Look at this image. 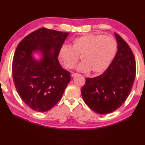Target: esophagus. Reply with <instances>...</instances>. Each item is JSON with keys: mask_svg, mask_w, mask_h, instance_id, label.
Returning a JSON list of instances; mask_svg holds the SVG:
<instances>
[{"mask_svg": "<svg viewBox=\"0 0 145 145\" xmlns=\"http://www.w3.org/2000/svg\"><path fill=\"white\" fill-rule=\"evenodd\" d=\"M76 75H78V73H73L72 74V76H75Z\"/></svg>", "mask_w": 145, "mask_h": 145, "instance_id": "34e87169", "label": "esophagus"}]
</instances>
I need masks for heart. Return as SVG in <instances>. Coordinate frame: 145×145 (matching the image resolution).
Returning a JSON list of instances; mask_svg holds the SVG:
<instances>
[{"mask_svg": "<svg viewBox=\"0 0 145 145\" xmlns=\"http://www.w3.org/2000/svg\"><path fill=\"white\" fill-rule=\"evenodd\" d=\"M116 49V41L112 37L90 33L75 39L72 46H62L59 59L67 69H72L80 59L79 55H82L84 61L78 65V70L100 73L108 67Z\"/></svg>", "mask_w": 145, "mask_h": 145, "instance_id": "obj_1", "label": "heart"}]
</instances>
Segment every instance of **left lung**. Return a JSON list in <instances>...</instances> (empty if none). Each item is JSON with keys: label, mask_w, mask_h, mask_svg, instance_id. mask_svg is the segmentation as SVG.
Here are the masks:
<instances>
[{"label": "left lung", "mask_w": 145, "mask_h": 145, "mask_svg": "<svg viewBox=\"0 0 145 145\" xmlns=\"http://www.w3.org/2000/svg\"><path fill=\"white\" fill-rule=\"evenodd\" d=\"M118 51L108 69L94 78H86L81 90L83 100L97 113L115 111L127 100L136 75L133 52L121 37L115 33Z\"/></svg>", "instance_id": "left-lung-1"}]
</instances>
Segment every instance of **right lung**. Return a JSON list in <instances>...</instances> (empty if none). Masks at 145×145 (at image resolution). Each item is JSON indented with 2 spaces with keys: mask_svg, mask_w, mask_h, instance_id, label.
Segmentation results:
<instances>
[{
  "mask_svg": "<svg viewBox=\"0 0 145 145\" xmlns=\"http://www.w3.org/2000/svg\"><path fill=\"white\" fill-rule=\"evenodd\" d=\"M69 32L41 28L24 38L16 48L12 61V77L22 101L33 110L45 112L62 97L70 81V73L64 70L57 57ZM34 51L43 58L35 61Z\"/></svg>",
  "mask_w": 145,
  "mask_h": 145,
  "instance_id": "1",
  "label": "right lung"
}]
</instances>
